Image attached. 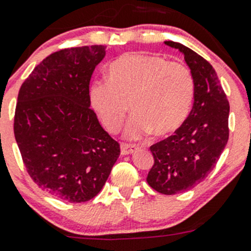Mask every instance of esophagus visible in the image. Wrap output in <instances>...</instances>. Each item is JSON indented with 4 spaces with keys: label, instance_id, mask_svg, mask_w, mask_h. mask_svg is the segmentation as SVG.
<instances>
[{
    "label": "esophagus",
    "instance_id": "obj_1",
    "mask_svg": "<svg viewBox=\"0 0 251 251\" xmlns=\"http://www.w3.org/2000/svg\"><path fill=\"white\" fill-rule=\"evenodd\" d=\"M136 149H137V146H135V144L121 143V154H123V155H127V154L133 153Z\"/></svg>",
    "mask_w": 251,
    "mask_h": 251
}]
</instances>
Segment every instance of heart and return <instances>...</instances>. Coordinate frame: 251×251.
Segmentation results:
<instances>
[{"label":"heart","mask_w":251,"mask_h":251,"mask_svg":"<svg viewBox=\"0 0 251 251\" xmlns=\"http://www.w3.org/2000/svg\"><path fill=\"white\" fill-rule=\"evenodd\" d=\"M194 92V77L187 65L158 54L128 53L109 65L108 80L92 83L90 100L109 132L120 130L131 107L135 115L126 127L127 137L149 132L165 137L183 125Z\"/></svg>","instance_id":"heart-1"}]
</instances>
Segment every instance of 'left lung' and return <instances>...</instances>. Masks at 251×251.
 <instances>
[{"instance_id": "left-lung-1", "label": "left lung", "mask_w": 251, "mask_h": 251, "mask_svg": "<svg viewBox=\"0 0 251 251\" xmlns=\"http://www.w3.org/2000/svg\"><path fill=\"white\" fill-rule=\"evenodd\" d=\"M183 53L196 83L194 103L183 125L151 146L154 164L149 186L166 196L186 192L212 171L229 137V103L212 65L178 42L165 41Z\"/></svg>"}]
</instances>
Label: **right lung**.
Returning a JSON list of instances; mask_svg holds the SVG:
<instances>
[{"mask_svg":"<svg viewBox=\"0 0 251 251\" xmlns=\"http://www.w3.org/2000/svg\"><path fill=\"white\" fill-rule=\"evenodd\" d=\"M105 48L52 53L18 93L13 128L26 173L42 191L69 203L95 198L120 155V144L90 107V80Z\"/></svg>","mask_w":251,"mask_h":251,"instance_id":"obj_1","label":"right lung"}]
</instances>
